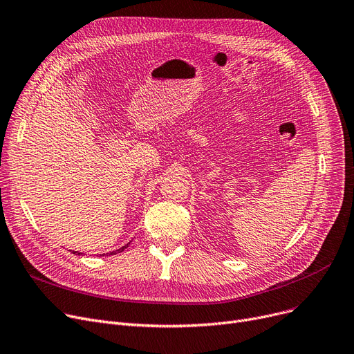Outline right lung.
<instances>
[{"instance_id": "right-lung-1", "label": "right lung", "mask_w": 354, "mask_h": 354, "mask_svg": "<svg viewBox=\"0 0 354 354\" xmlns=\"http://www.w3.org/2000/svg\"><path fill=\"white\" fill-rule=\"evenodd\" d=\"M129 244H130V243H127L126 245H123L122 248H119V250H116V251H111V252H107V254H100L99 257H104V255H115V254H119V252L124 251V248H127V247H129ZM71 252H73V254H76V255H80V254H82V252H77V251H71Z\"/></svg>"}]
</instances>
